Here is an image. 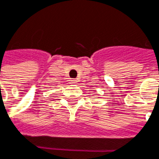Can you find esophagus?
Instances as JSON below:
<instances>
[{"label":"esophagus","mask_w":159,"mask_h":159,"mask_svg":"<svg viewBox=\"0 0 159 159\" xmlns=\"http://www.w3.org/2000/svg\"><path fill=\"white\" fill-rule=\"evenodd\" d=\"M77 83V80H70V84H76Z\"/></svg>","instance_id":"esophagus-1"}]
</instances>
